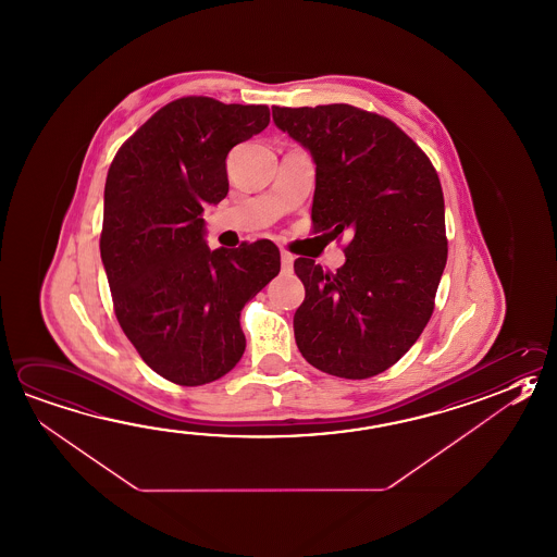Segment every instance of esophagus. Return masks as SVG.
<instances>
[{
	"label": "esophagus",
	"mask_w": 557,
	"mask_h": 557,
	"mask_svg": "<svg viewBox=\"0 0 557 557\" xmlns=\"http://www.w3.org/2000/svg\"><path fill=\"white\" fill-rule=\"evenodd\" d=\"M294 256L289 252H285L282 250V268H284V272H292V268H294Z\"/></svg>",
	"instance_id": "obj_1"
}]
</instances>
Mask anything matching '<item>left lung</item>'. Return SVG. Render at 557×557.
<instances>
[{"instance_id":"obj_1","label":"left lung","mask_w":557,"mask_h":557,"mask_svg":"<svg viewBox=\"0 0 557 557\" xmlns=\"http://www.w3.org/2000/svg\"><path fill=\"white\" fill-rule=\"evenodd\" d=\"M273 122L315 161L313 231L350 232L335 273L297 258V347L331 376L364 380L404 357L428 325L447 262L437 171L392 120L350 104L273 106Z\"/></svg>"}]
</instances>
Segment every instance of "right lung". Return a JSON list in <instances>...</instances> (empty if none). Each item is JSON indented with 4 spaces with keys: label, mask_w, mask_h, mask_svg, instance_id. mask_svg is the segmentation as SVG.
Here are the masks:
<instances>
[{
    "label": "right lung",
    "mask_w": 557,
    "mask_h": 557,
    "mask_svg": "<svg viewBox=\"0 0 557 557\" xmlns=\"http://www.w3.org/2000/svg\"><path fill=\"white\" fill-rule=\"evenodd\" d=\"M268 124V106L185 96L149 117L108 169L100 253L117 323L147 367L178 386L238 364L240 311L280 273L270 240L210 252L202 219L228 193V151Z\"/></svg>",
    "instance_id": "right-lung-1"
}]
</instances>
